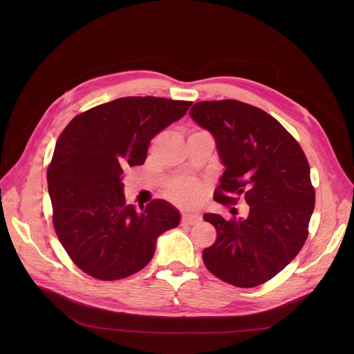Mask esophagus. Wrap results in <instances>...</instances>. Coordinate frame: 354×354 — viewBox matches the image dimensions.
Segmentation results:
<instances>
[{"label":"esophagus","instance_id":"34e87169","mask_svg":"<svg viewBox=\"0 0 354 354\" xmlns=\"http://www.w3.org/2000/svg\"><path fill=\"white\" fill-rule=\"evenodd\" d=\"M201 220L200 214H196V213H185L182 216V224L183 225H193L194 223H198Z\"/></svg>","mask_w":354,"mask_h":354}]
</instances>
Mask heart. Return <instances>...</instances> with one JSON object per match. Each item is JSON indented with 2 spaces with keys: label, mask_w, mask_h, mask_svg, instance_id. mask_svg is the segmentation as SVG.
Returning <instances> with one entry per match:
<instances>
[{
  "label": "heart",
  "mask_w": 354,
  "mask_h": 354,
  "mask_svg": "<svg viewBox=\"0 0 354 354\" xmlns=\"http://www.w3.org/2000/svg\"><path fill=\"white\" fill-rule=\"evenodd\" d=\"M203 187L198 182L176 179L167 186V194L175 203L179 205H194L200 200Z\"/></svg>",
  "instance_id": "1"
}]
</instances>
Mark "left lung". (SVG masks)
<instances>
[{"mask_svg": "<svg viewBox=\"0 0 354 354\" xmlns=\"http://www.w3.org/2000/svg\"><path fill=\"white\" fill-rule=\"evenodd\" d=\"M189 115L213 134L225 167L216 201L227 206L243 196L249 206L246 218L203 216L217 231L203 262L232 286L263 284L297 257L308 236L315 192L307 157L274 118L239 100L197 102Z\"/></svg>", "mask_w": 354, "mask_h": 354, "instance_id": "8db88e82", "label": "left lung"}]
</instances>
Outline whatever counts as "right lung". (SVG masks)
<instances>
[{
  "mask_svg": "<svg viewBox=\"0 0 354 354\" xmlns=\"http://www.w3.org/2000/svg\"><path fill=\"white\" fill-rule=\"evenodd\" d=\"M192 102L127 96L75 116L60 134L47 169L56 234L71 261L99 280H119L154 257L157 238L178 227L179 212L157 198L126 205L123 169L142 165L149 141L183 118Z\"/></svg>",
  "mask_w": 354,
  "mask_h": 354,
  "instance_id": "add662e5",
  "label": "right lung"
}]
</instances>
